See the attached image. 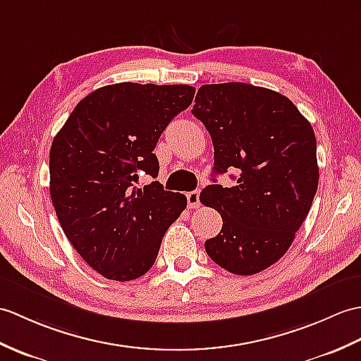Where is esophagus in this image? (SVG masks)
<instances>
[{
	"mask_svg": "<svg viewBox=\"0 0 361 361\" xmlns=\"http://www.w3.org/2000/svg\"><path fill=\"white\" fill-rule=\"evenodd\" d=\"M188 207L198 209L200 207V190H192L188 194Z\"/></svg>",
	"mask_w": 361,
	"mask_h": 361,
	"instance_id": "obj_1",
	"label": "esophagus"
}]
</instances>
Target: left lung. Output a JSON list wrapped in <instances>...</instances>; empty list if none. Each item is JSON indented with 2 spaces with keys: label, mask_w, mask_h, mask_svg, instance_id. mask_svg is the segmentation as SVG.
<instances>
[{
  "label": "left lung",
  "mask_w": 361,
  "mask_h": 361,
  "mask_svg": "<svg viewBox=\"0 0 361 361\" xmlns=\"http://www.w3.org/2000/svg\"><path fill=\"white\" fill-rule=\"evenodd\" d=\"M192 114L211 133L215 173H238L231 188L209 184L201 192L200 201L223 219L206 252L235 275L262 272L286 254L312 206V126L289 98L246 82L201 86Z\"/></svg>",
  "instance_id": "1"
}]
</instances>
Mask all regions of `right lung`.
I'll list each match as a JSON object with an SVG mask.
<instances>
[{
	"mask_svg": "<svg viewBox=\"0 0 361 361\" xmlns=\"http://www.w3.org/2000/svg\"><path fill=\"white\" fill-rule=\"evenodd\" d=\"M188 85L116 82L75 106L50 147V198L81 258L104 279L129 281L154 266L188 198L158 181L154 149L167 124L194 99Z\"/></svg>",
	"mask_w": 361,
	"mask_h": 361,
	"instance_id": "right-lung-1",
	"label": "right lung"
}]
</instances>
